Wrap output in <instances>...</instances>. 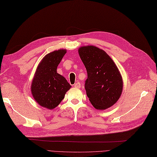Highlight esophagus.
<instances>
[{
    "mask_svg": "<svg viewBox=\"0 0 157 157\" xmlns=\"http://www.w3.org/2000/svg\"><path fill=\"white\" fill-rule=\"evenodd\" d=\"M74 86L75 87V88H80V83L79 82H76L75 84V85H74Z\"/></svg>",
    "mask_w": 157,
    "mask_h": 157,
    "instance_id": "obj_1",
    "label": "esophagus"
}]
</instances>
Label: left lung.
I'll return each instance as SVG.
<instances>
[{"label": "left lung", "mask_w": 157, "mask_h": 157, "mask_svg": "<svg viewBox=\"0 0 157 157\" xmlns=\"http://www.w3.org/2000/svg\"><path fill=\"white\" fill-rule=\"evenodd\" d=\"M78 54L86 67L85 90L96 109L104 110L115 104L123 90V79L115 63L104 50L94 45L82 46Z\"/></svg>", "instance_id": "8db88e82"}]
</instances>
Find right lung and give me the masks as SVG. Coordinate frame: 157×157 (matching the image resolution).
Wrapping results in <instances>:
<instances>
[{
  "label": "right lung",
  "instance_id": "obj_1",
  "mask_svg": "<svg viewBox=\"0 0 157 157\" xmlns=\"http://www.w3.org/2000/svg\"><path fill=\"white\" fill-rule=\"evenodd\" d=\"M67 53L64 49L53 51L41 59L33 78L31 92L36 102L49 109L56 108L71 86L57 73L58 65Z\"/></svg>",
  "mask_w": 157,
  "mask_h": 157
}]
</instances>
